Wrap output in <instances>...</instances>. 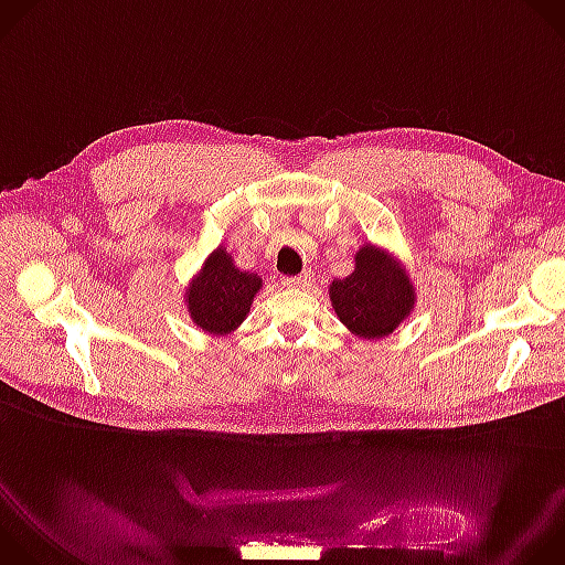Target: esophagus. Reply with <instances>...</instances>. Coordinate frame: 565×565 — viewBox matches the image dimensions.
Instances as JSON below:
<instances>
[{
    "label": "esophagus",
    "mask_w": 565,
    "mask_h": 565,
    "mask_svg": "<svg viewBox=\"0 0 565 565\" xmlns=\"http://www.w3.org/2000/svg\"><path fill=\"white\" fill-rule=\"evenodd\" d=\"M284 284H286L288 288H299V290H306V288L310 286V275H308V273H303V275L286 277V279H284Z\"/></svg>",
    "instance_id": "1"
}]
</instances>
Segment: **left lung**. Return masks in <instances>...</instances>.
I'll return each mask as SVG.
<instances>
[{
	"label": "left lung",
	"mask_w": 565,
	"mask_h": 565,
	"mask_svg": "<svg viewBox=\"0 0 565 565\" xmlns=\"http://www.w3.org/2000/svg\"><path fill=\"white\" fill-rule=\"evenodd\" d=\"M329 295L342 324L364 340L391 335L416 303L405 266L371 244L355 253V270L347 279H333Z\"/></svg>",
	"instance_id": "left-lung-1"
}]
</instances>
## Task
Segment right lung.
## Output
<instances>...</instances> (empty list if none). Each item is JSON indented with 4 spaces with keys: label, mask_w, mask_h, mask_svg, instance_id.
<instances>
[{
    "label": "right lung",
    "mask_w": 565,
    "mask_h": 565,
    "mask_svg": "<svg viewBox=\"0 0 565 565\" xmlns=\"http://www.w3.org/2000/svg\"><path fill=\"white\" fill-rule=\"evenodd\" d=\"M264 286L255 273L238 270L232 255L216 248L185 290L188 312L194 324L210 335H227L250 312L255 295Z\"/></svg>",
    "instance_id": "right-lung-1"
}]
</instances>
